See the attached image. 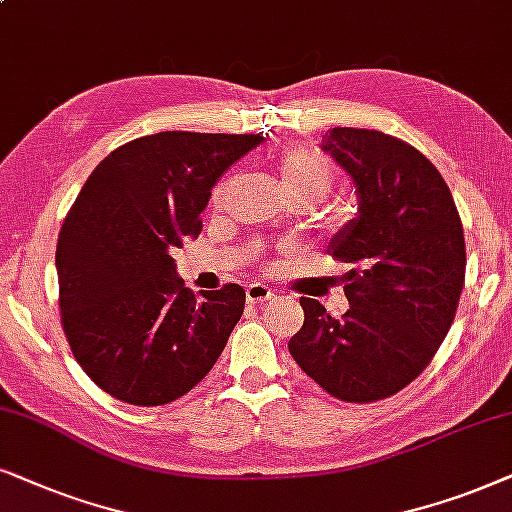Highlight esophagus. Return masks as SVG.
Instances as JSON below:
<instances>
[{
    "label": "esophagus",
    "instance_id": "34e87169",
    "mask_svg": "<svg viewBox=\"0 0 512 512\" xmlns=\"http://www.w3.org/2000/svg\"><path fill=\"white\" fill-rule=\"evenodd\" d=\"M245 297H248L250 304H264L269 302V299H274V290L267 288V285L262 283H250L248 288H245Z\"/></svg>",
    "mask_w": 512,
    "mask_h": 512
}]
</instances>
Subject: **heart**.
<instances>
[{
  "label": "heart",
  "mask_w": 512,
  "mask_h": 512,
  "mask_svg": "<svg viewBox=\"0 0 512 512\" xmlns=\"http://www.w3.org/2000/svg\"><path fill=\"white\" fill-rule=\"evenodd\" d=\"M278 182L288 199H306L318 203L332 189L335 182V166L330 159L309 147H292L278 159ZM224 187L217 189L222 196Z\"/></svg>",
  "instance_id": "obj_1"
}]
</instances>
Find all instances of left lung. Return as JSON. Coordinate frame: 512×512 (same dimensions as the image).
<instances>
[{"mask_svg": "<svg viewBox=\"0 0 512 512\" xmlns=\"http://www.w3.org/2000/svg\"><path fill=\"white\" fill-rule=\"evenodd\" d=\"M320 149L351 177L358 215L330 238L349 311L332 318L302 297L295 363L346 403L398 393L431 363L452 327L466 274L459 213L438 168L407 142L365 128H332Z\"/></svg>", "mask_w": 512, "mask_h": 512, "instance_id": "1", "label": "left lung"}]
</instances>
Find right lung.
I'll use <instances>...</instances> for the list:
<instances>
[{"instance_id":"obj_1","label":"right lung","mask_w":512,"mask_h":512,"mask_svg":"<svg viewBox=\"0 0 512 512\" xmlns=\"http://www.w3.org/2000/svg\"><path fill=\"white\" fill-rule=\"evenodd\" d=\"M262 135L166 131L114 149L88 175L58 236L60 316L70 349L102 391L166 405L199 384L243 316L245 290L194 292L173 250L201 234L224 170Z\"/></svg>"}]
</instances>
